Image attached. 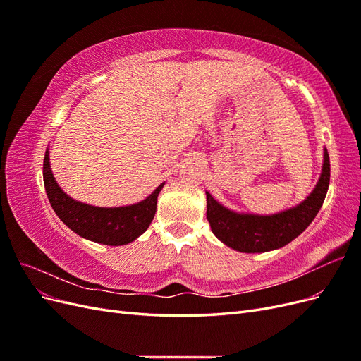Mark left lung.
<instances>
[{"instance_id": "1", "label": "left lung", "mask_w": 361, "mask_h": 361, "mask_svg": "<svg viewBox=\"0 0 361 361\" xmlns=\"http://www.w3.org/2000/svg\"><path fill=\"white\" fill-rule=\"evenodd\" d=\"M330 185V157L324 150L321 178L310 195L290 209L272 215L243 214L227 209L206 191V218L223 244L241 253H264L285 247L301 235L318 215Z\"/></svg>"}]
</instances>
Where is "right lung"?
Masks as SVG:
<instances>
[{
  "label": "right lung",
  "mask_w": 361,
  "mask_h": 361,
  "mask_svg": "<svg viewBox=\"0 0 361 361\" xmlns=\"http://www.w3.org/2000/svg\"><path fill=\"white\" fill-rule=\"evenodd\" d=\"M43 183L54 212L71 231L89 241L105 245H125L147 231L157 212L158 194L164 182L149 197L135 204L120 207H97L76 202L64 192L49 164V150L43 159Z\"/></svg>",
  "instance_id": "obj_1"
}]
</instances>
